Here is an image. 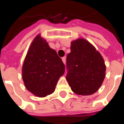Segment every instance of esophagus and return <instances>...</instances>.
Wrapping results in <instances>:
<instances>
[{"label":"esophagus","instance_id":"1","mask_svg":"<svg viewBox=\"0 0 124 124\" xmlns=\"http://www.w3.org/2000/svg\"><path fill=\"white\" fill-rule=\"evenodd\" d=\"M62 62H64V64H66V56H64V57H62Z\"/></svg>","mask_w":124,"mask_h":124}]
</instances>
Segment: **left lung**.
<instances>
[{
  "mask_svg": "<svg viewBox=\"0 0 124 124\" xmlns=\"http://www.w3.org/2000/svg\"><path fill=\"white\" fill-rule=\"evenodd\" d=\"M67 56L66 79L75 93L90 95L100 88L106 76L102 55L91 44L83 39L74 40Z\"/></svg>",
  "mask_w": 124,
  "mask_h": 124,
  "instance_id": "obj_1",
  "label": "left lung"
}]
</instances>
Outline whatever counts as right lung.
I'll return each instance as SVG.
<instances>
[{
  "mask_svg": "<svg viewBox=\"0 0 124 124\" xmlns=\"http://www.w3.org/2000/svg\"><path fill=\"white\" fill-rule=\"evenodd\" d=\"M65 66L56 51L38 35L32 42L22 66V79L26 89L39 97L54 92Z\"/></svg>",
  "mask_w": 124,
  "mask_h": 124,
  "instance_id": "add662e5",
  "label": "right lung"
}]
</instances>
